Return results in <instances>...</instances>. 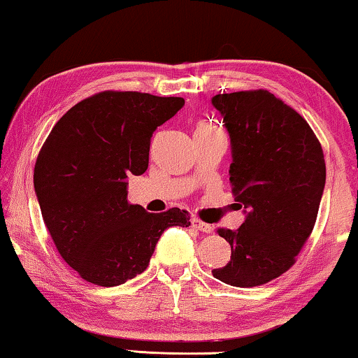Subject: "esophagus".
<instances>
[{"label":"esophagus","instance_id":"1","mask_svg":"<svg viewBox=\"0 0 358 358\" xmlns=\"http://www.w3.org/2000/svg\"><path fill=\"white\" fill-rule=\"evenodd\" d=\"M191 224H192V228H196L197 231H201V232H206V234H210V232H212V226L203 223V221L199 220V218H192Z\"/></svg>","mask_w":358,"mask_h":358}]
</instances>
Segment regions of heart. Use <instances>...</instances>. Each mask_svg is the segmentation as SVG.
I'll list each match as a JSON object with an SVG mask.
<instances>
[{
  "instance_id": "obj_1",
  "label": "heart",
  "mask_w": 358,
  "mask_h": 358,
  "mask_svg": "<svg viewBox=\"0 0 358 358\" xmlns=\"http://www.w3.org/2000/svg\"><path fill=\"white\" fill-rule=\"evenodd\" d=\"M212 130H220L218 127L212 126V124H207V122H201L197 124V127L194 130V134H202V132H212Z\"/></svg>"
}]
</instances>
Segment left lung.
Instances as JSON below:
<instances>
[{"label":"left lung","mask_w":358,"mask_h":358,"mask_svg":"<svg viewBox=\"0 0 358 358\" xmlns=\"http://www.w3.org/2000/svg\"><path fill=\"white\" fill-rule=\"evenodd\" d=\"M212 103L231 137L232 192L248 210L239 229L217 231L231 261L212 274L232 287H258L292 268L314 229L327 177L322 145L269 90L218 94Z\"/></svg>","instance_id":"8db88e82"}]
</instances>
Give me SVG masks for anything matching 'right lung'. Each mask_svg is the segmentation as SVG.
I'll return each instance as SVG.
<instances>
[{
    "label": "right lung",
    "mask_w": 358,
    "mask_h": 358,
    "mask_svg": "<svg viewBox=\"0 0 358 358\" xmlns=\"http://www.w3.org/2000/svg\"><path fill=\"white\" fill-rule=\"evenodd\" d=\"M181 97L105 90L59 119L39 151L33 183L44 224L79 277L121 285L150 264L170 226L188 228L177 207L148 213L127 201V175L148 169L152 132L177 115Z\"/></svg>",
    "instance_id": "obj_1"
}]
</instances>
